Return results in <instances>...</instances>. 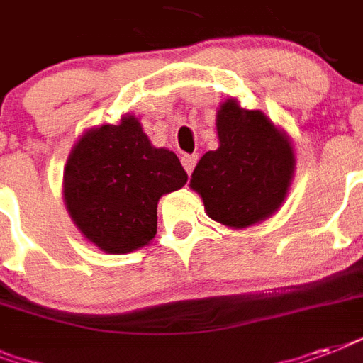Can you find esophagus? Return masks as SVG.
I'll return each instance as SVG.
<instances>
[{
    "label": "esophagus",
    "mask_w": 363,
    "mask_h": 363,
    "mask_svg": "<svg viewBox=\"0 0 363 363\" xmlns=\"http://www.w3.org/2000/svg\"><path fill=\"white\" fill-rule=\"evenodd\" d=\"M181 162L184 171L190 175V173L194 171V167H196V164H198V154H186V156H182Z\"/></svg>",
    "instance_id": "esophagus-1"
}]
</instances>
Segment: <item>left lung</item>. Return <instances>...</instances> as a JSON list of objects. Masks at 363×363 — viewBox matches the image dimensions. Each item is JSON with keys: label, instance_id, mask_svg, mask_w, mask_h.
Wrapping results in <instances>:
<instances>
[{"label": "left lung", "instance_id": "1", "mask_svg": "<svg viewBox=\"0 0 363 363\" xmlns=\"http://www.w3.org/2000/svg\"><path fill=\"white\" fill-rule=\"evenodd\" d=\"M216 135L218 148L201 156L190 179L205 213L232 230L267 220L284 203L296 171L288 133L228 98L216 111Z\"/></svg>", "mask_w": 363, "mask_h": 363}]
</instances>
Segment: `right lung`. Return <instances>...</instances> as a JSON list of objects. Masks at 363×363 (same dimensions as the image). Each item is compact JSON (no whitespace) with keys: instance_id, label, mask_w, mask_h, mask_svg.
<instances>
[{"instance_id":"obj_1","label":"right lung","mask_w":363,"mask_h":363,"mask_svg":"<svg viewBox=\"0 0 363 363\" xmlns=\"http://www.w3.org/2000/svg\"><path fill=\"white\" fill-rule=\"evenodd\" d=\"M169 148H156L139 118L90 128L64 167L65 209L82 238L107 254H128L152 241L158 201L186 184Z\"/></svg>"}]
</instances>
